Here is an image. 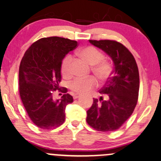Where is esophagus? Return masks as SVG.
<instances>
[{"label": "esophagus", "instance_id": "1", "mask_svg": "<svg viewBox=\"0 0 161 161\" xmlns=\"http://www.w3.org/2000/svg\"><path fill=\"white\" fill-rule=\"evenodd\" d=\"M79 97H80V95H79V94H75V95H73V98L74 99H77Z\"/></svg>", "mask_w": 161, "mask_h": 161}]
</instances>
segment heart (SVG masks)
I'll list each match as a JSON object with an SVG mask.
<instances>
[{"label":"heart","mask_w":161,"mask_h":161,"mask_svg":"<svg viewBox=\"0 0 161 161\" xmlns=\"http://www.w3.org/2000/svg\"><path fill=\"white\" fill-rule=\"evenodd\" d=\"M79 54L85 60L93 66V71L101 81H104L108 78L110 73V66L104 60V55L94 47H86L82 49ZM72 57L66 55L61 63V72L64 75H67L69 72V65ZM97 82L94 77L86 79L76 78L69 83V88L77 93H86L97 86Z\"/></svg>","instance_id":"b5f03b06"}]
</instances>
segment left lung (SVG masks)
Returning <instances> with one entry per match:
<instances>
[{"label": "left lung", "instance_id": "8db88e82", "mask_svg": "<svg viewBox=\"0 0 161 161\" xmlns=\"http://www.w3.org/2000/svg\"><path fill=\"white\" fill-rule=\"evenodd\" d=\"M95 47L104 51L114 63L111 77L94 98L87 111L86 121L101 132H111L120 128L130 117L137 104L139 91V73L133 55L124 45L116 41L89 40Z\"/></svg>", "mask_w": 161, "mask_h": 161}]
</instances>
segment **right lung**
Returning <instances> with one entry per match:
<instances>
[{"label":"right lung","instance_id":"1","mask_svg":"<svg viewBox=\"0 0 161 161\" xmlns=\"http://www.w3.org/2000/svg\"><path fill=\"white\" fill-rule=\"evenodd\" d=\"M77 46L76 41L60 37L38 40L29 47L20 63L19 90L22 102L35 125L52 129L65 121L66 105L73 101L69 94L53 99V92L61 91V63ZM63 92H66V88Z\"/></svg>","mask_w":161,"mask_h":161}]
</instances>
